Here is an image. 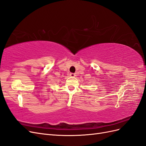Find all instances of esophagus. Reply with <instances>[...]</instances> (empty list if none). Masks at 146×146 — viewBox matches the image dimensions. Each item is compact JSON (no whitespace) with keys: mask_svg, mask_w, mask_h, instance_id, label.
Segmentation results:
<instances>
[{"mask_svg":"<svg viewBox=\"0 0 146 146\" xmlns=\"http://www.w3.org/2000/svg\"><path fill=\"white\" fill-rule=\"evenodd\" d=\"M70 76H71L72 77H74V76H75V74L73 73H71L70 74Z\"/></svg>","mask_w":146,"mask_h":146,"instance_id":"esophagus-1","label":"esophagus"}]
</instances>
